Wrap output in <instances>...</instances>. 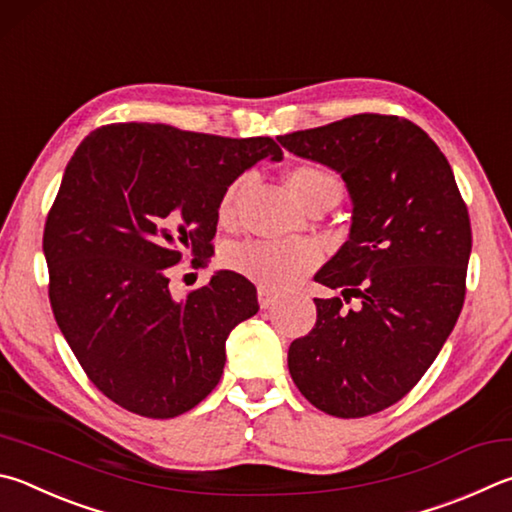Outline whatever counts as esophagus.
Masks as SVG:
<instances>
[{
    "instance_id": "obj_1",
    "label": "esophagus",
    "mask_w": 512,
    "mask_h": 512,
    "mask_svg": "<svg viewBox=\"0 0 512 512\" xmlns=\"http://www.w3.org/2000/svg\"><path fill=\"white\" fill-rule=\"evenodd\" d=\"M257 297H259V306L262 309H273V306L277 304V295L273 291H268V288H259L257 291Z\"/></svg>"
}]
</instances>
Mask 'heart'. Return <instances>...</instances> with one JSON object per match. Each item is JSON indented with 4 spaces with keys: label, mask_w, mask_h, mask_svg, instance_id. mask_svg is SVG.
Masks as SVG:
<instances>
[{
    "label": "heart",
    "mask_w": 512,
    "mask_h": 512,
    "mask_svg": "<svg viewBox=\"0 0 512 512\" xmlns=\"http://www.w3.org/2000/svg\"><path fill=\"white\" fill-rule=\"evenodd\" d=\"M286 185L293 199L306 210L320 206V203L333 208L342 197V183L338 181V176L311 163L291 167L286 172ZM241 190H244V179L232 181L221 192L217 203V219L221 226H230L235 221ZM224 262L250 282L271 288V291H284L318 264V250L306 244V241H288V244H284V241L248 239L230 246L224 255Z\"/></svg>",
    "instance_id": "obj_1"
}]
</instances>
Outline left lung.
Masks as SVG:
<instances>
[{"label": "left lung", "mask_w": 512, "mask_h": 512, "mask_svg": "<svg viewBox=\"0 0 512 512\" xmlns=\"http://www.w3.org/2000/svg\"><path fill=\"white\" fill-rule=\"evenodd\" d=\"M277 141L336 170L353 203L349 239L315 282L318 320L288 347L302 396L338 418L394 405L439 356L466 300L472 250L468 208L452 167L412 120L356 114Z\"/></svg>", "instance_id": "1"}]
</instances>
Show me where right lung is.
<instances>
[{
    "mask_svg": "<svg viewBox=\"0 0 512 512\" xmlns=\"http://www.w3.org/2000/svg\"><path fill=\"white\" fill-rule=\"evenodd\" d=\"M282 159L273 138H226L170 125L91 132L64 170L44 226L55 322L109 401L174 418L217 387L226 338L259 311L244 275L219 271L183 300L170 266L215 253L221 192L257 161Z\"/></svg>",
    "mask_w": 512,
    "mask_h": 512,
    "instance_id": "right-lung-1",
    "label": "right lung"
}]
</instances>
